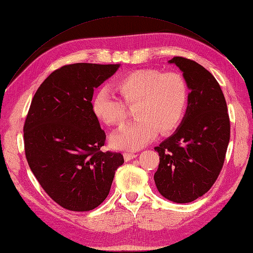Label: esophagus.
<instances>
[{
    "instance_id": "34e87169",
    "label": "esophagus",
    "mask_w": 253,
    "mask_h": 253,
    "mask_svg": "<svg viewBox=\"0 0 253 253\" xmlns=\"http://www.w3.org/2000/svg\"><path fill=\"white\" fill-rule=\"evenodd\" d=\"M124 159L126 160V161H129V160H131V159H133V158H135L136 157V155L134 153H130V152H125L124 154Z\"/></svg>"
}]
</instances>
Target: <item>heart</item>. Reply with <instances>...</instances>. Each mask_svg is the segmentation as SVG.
Returning <instances> with one entry per match:
<instances>
[{
	"label": "heart",
	"mask_w": 253,
	"mask_h": 253,
	"mask_svg": "<svg viewBox=\"0 0 253 253\" xmlns=\"http://www.w3.org/2000/svg\"><path fill=\"white\" fill-rule=\"evenodd\" d=\"M128 104H135L133 123L113 134L117 149L135 151L148 145L160 133L177 128L187 104V86L178 73L140 69L126 74L114 85ZM123 101L107 89L97 91L92 100L94 115L108 126H121L127 117Z\"/></svg>",
	"instance_id": "obj_1"
}]
</instances>
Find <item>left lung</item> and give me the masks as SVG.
<instances>
[{
  "instance_id": "8db88e82",
  "label": "left lung",
  "mask_w": 253,
  "mask_h": 253,
  "mask_svg": "<svg viewBox=\"0 0 253 253\" xmlns=\"http://www.w3.org/2000/svg\"><path fill=\"white\" fill-rule=\"evenodd\" d=\"M169 63L182 71L190 92L181 124L155 147L160 162L154 181L167 200L186 204L203 196L218 178L229 141V118L221 87L210 72L181 57Z\"/></svg>"
}]
</instances>
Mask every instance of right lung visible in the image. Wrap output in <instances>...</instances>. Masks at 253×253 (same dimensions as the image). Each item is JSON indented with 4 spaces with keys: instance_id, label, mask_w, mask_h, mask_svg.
<instances>
[{
    "instance_id": "right-lung-1",
    "label": "right lung",
    "mask_w": 253,
    "mask_h": 253,
    "mask_svg": "<svg viewBox=\"0 0 253 253\" xmlns=\"http://www.w3.org/2000/svg\"><path fill=\"white\" fill-rule=\"evenodd\" d=\"M121 64L76 63L38 87L24 126L29 167L41 187L70 211H90L107 197L121 153L101 152L105 132L92 109L94 89Z\"/></svg>"
}]
</instances>
